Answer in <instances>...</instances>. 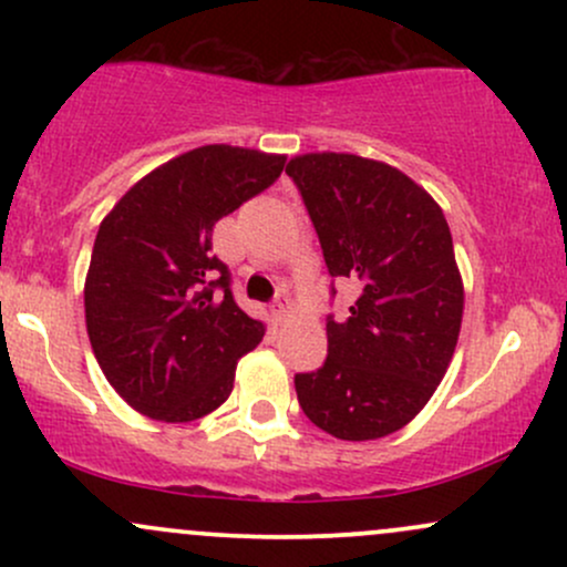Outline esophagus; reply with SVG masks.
Instances as JSON below:
<instances>
[{
  "instance_id": "1",
  "label": "esophagus",
  "mask_w": 567,
  "mask_h": 567,
  "mask_svg": "<svg viewBox=\"0 0 567 567\" xmlns=\"http://www.w3.org/2000/svg\"><path fill=\"white\" fill-rule=\"evenodd\" d=\"M292 303H290V296L285 290H279L275 296V301H271V315H275V320H285V317L290 315Z\"/></svg>"
}]
</instances>
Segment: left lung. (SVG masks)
Instances as JSON below:
<instances>
[{
  "instance_id": "8db88e82",
  "label": "left lung",
  "mask_w": 567,
  "mask_h": 567,
  "mask_svg": "<svg viewBox=\"0 0 567 567\" xmlns=\"http://www.w3.org/2000/svg\"><path fill=\"white\" fill-rule=\"evenodd\" d=\"M285 173L328 275L357 290L347 315H328V360L296 375L298 402L338 440L386 437L426 405L458 341L464 285L447 220L424 188L383 162L303 154Z\"/></svg>"
}]
</instances>
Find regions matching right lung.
<instances>
[{
    "instance_id": "1",
    "label": "right lung",
    "mask_w": 567,
    "mask_h": 567,
    "mask_svg": "<svg viewBox=\"0 0 567 567\" xmlns=\"http://www.w3.org/2000/svg\"><path fill=\"white\" fill-rule=\"evenodd\" d=\"M285 157L216 143L141 178L97 229L84 317L116 394L148 419L184 424L224 405L237 360L264 324L234 301L213 226L279 178Z\"/></svg>"
}]
</instances>
